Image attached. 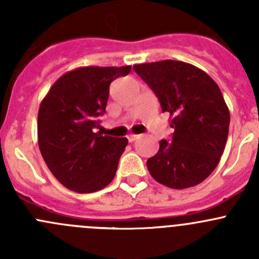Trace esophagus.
Here are the masks:
<instances>
[{
	"instance_id": "obj_1",
	"label": "esophagus",
	"mask_w": 259,
	"mask_h": 259,
	"mask_svg": "<svg viewBox=\"0 0 259 259\" xmlns=\"http://www.w3.org/2000/svg\"><path fill=\"white\" fill-rule=\"evenodd\" d=\"M138 138H139V135H135V134H130V135H127V140H129L130 143L135 142V140H137Z\"/></svg>"
}]
</instances>
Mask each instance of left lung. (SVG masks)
Instances as JSON below:
<instances>
[{"mask_svg":"<svg viewBox=\"0 0 259 259\" xmlns=\"http://www.w3.org/2000/svg\"><path fill=\"white\" fill-rule=\"evenodd\" d=\"M133 67L156 95L161 111L173 116L171 139L160 140L158 153L148 159L149 173L173 189L199 184L218 165L228 138L229 110L221 89L203 70L183 61Z\"/></svg>","mask_w":259,"mask_h":259,"instance_id":"1","label":"left lung"}]
</instances>
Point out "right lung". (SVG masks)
<instances>
[{
    "instance_id": "right-lung-1",
    "label": "right lung",
    "mask_w": 259,
    "mask_h": 259,
    "mask_svg": "<svg viewBox=\"0 0 259 259\" xmlns=\"http://www.w3.org/2000/svg\"><path fill=\"white\" fill-rule=\"evenodd\" d=\"M132 66L79 67L50 89L37 115L38 148L49 169L67 189L94 193L110 184L126 138L95 133L105 114L111 81Z\"/></svg>"
}]
</instances>
